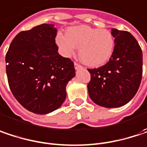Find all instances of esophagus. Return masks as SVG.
Wrapping results in <instances>:
<instances>
[{"label":"esophagus","mask_w":147,"mask_h":147,"mask_svg":"<svg viewBox=\"0 0 147 147\" xmlns=\"http://www.w3.org/2000/svg\"><path fill=\"white\" fill-rule=\"evenodd\" d=\"M74 66H75V69H76V70L82 69V65H79V64H77V63H75V64H74Z\"/></svg>","instance_id":"34e87169"}]
</instances>
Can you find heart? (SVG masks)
Segmentation results:
<instances>
[{
	"instance_id": "obj_1",
	"label": "heart",
	"mask_w": 147,
	"mask_h": 147,
	"mask_svg": "<svg viewBox=\"0 0 147 147\" xmlns=\"http://www.w3.org/2000/svg\"><path fill=\"white\" fill-rule=\"evenodd\" d=\"M55 43L65 57H71L79 48L80 60L90 67L104 65L111 58L114 49V39L109 31L85 25L69 28L65 35L56 36Z\"/></svg>"
}]
</instances>
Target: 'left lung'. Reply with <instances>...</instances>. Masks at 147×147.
I'll use <instances>...</instances> for the list:
<instances>
[{"instance_id":"left-lung-1","label":"left lung","mask_w":147,"mask_h":147,"mask_svg":"<svg viewBox=\"0 0 147 147\" xmlns=\"http://www.w3.org/2000/svg\"><path fill=\"white\" fill-rule=\"evenodd\" d=\"M115 46L109 61L98 69H88L89 97L104 108H119L131 100L142 77V51L134 36L113 28Z\"/></svg>"}]
</instances>
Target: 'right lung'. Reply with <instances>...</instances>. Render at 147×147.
<instances>
[{"label": "right lung", "mask_w": 147, "mask_h": 147, "mask_svg": "<svg viewBox=\"0 0 147 147\" xmlns=\"http://www.w3.org/2000/svg\"><path fill=\"white\" fill-rule=\"evenodd\" d=\"M57 29L44 23L22 31L11 41L6 55L10 89L21 105L37 114L59 109L65 87L76 76L74 63L58 53Z\"/></svg>", "instance_id": "right-lung-1"}]
</instances>
